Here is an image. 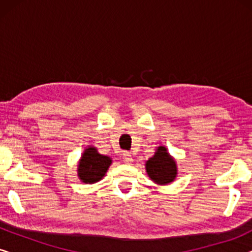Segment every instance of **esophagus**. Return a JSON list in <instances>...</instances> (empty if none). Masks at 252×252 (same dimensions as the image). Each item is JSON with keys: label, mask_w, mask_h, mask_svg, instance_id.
Here are the masks:
<instances>
[{"label": "esophagus", "mask_w": 252, "mask_h": 252, "mask_svg": "<svg viewBox=\"0 0 252 252\" xmlns=\"http://www.w3.org/2000/svg\"><path fill=\"white\" fill-rule=\"evenodd\" d=\"M123 160L125 161V163H132L133 157H132V155H130V153H128V151H125V153L123 154Z\"/></svg>", "instance_id": "esophagus-1"}]
</instances>
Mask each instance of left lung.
<instances>
[{
  "label": "left lung",
  "instance_id": "left-lung-1",
  "mask_svg": "<svg viewBox=\"0 0 252 252\" xmlns=\"http://www.w3.org/2000/svg\"><path fill=\"white\" fill-rule=\"evenodd\" d=\"M146 172L151 181L165 186L175 180L178 175L177 160L165 146L157 147L155 155L146 161Z\"/></svg>",
  "mask_w": 252,
  "mask_h": 252
}]
</instances>
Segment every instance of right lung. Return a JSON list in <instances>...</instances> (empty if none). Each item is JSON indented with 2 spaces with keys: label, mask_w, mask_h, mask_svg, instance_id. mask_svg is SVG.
Segmentation results:
<instances>
[{
  "label": "right lung",
  "mask_w": 252,
  "mask_h": 252,
  "mask_svg": "<svg viewBox=\"0 0 252 252\" xmlns=\"http://www.w3.org/2000/svg\"><path fill=\"white\" fill-rule=\"evenodd\" d=\"M111 164L112 159L109 156L99 154L95 147L88 146L78 161V177L84 184H96L102 180Z\"/></svg>",
  "instance_id": "obj_1"
}]
</instances>
